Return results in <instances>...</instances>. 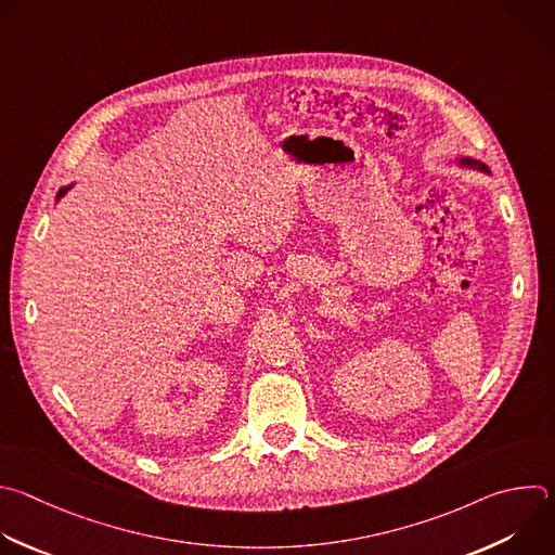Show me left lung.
Here are the masks:
<instances>
[{
    "mask_svg": "<svg viewBox=\"0 0 555 555\" xmlns=\"http://www.w3.org/2000/svg\"><path fill=\"white\" fill-rule=\"evenodd\" d=\"M455 165H457V167H468V169H475V171H481V173H490L488 165L481 163V160H477V158H473V156H457V158H455Z\"/></svg>",
    "mask_w": 555,
    "mask_h": 555,
    "instance_id": "obj_1",
    "label": "left lung"
}]
</instances>
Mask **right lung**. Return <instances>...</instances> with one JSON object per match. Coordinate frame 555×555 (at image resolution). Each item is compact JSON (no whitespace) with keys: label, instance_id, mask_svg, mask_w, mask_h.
<instances>
[{"label":"right lung","instance_id":"right-lung-1","mask_svg":"<svg viewBox=\"0 0 555 555\" xmlns=\"http://www.w3.org/2000/svg\"><path fill=\"white\" fill-rule=\"evenodd\" d=\"M74 184H76V182H72V184H65V188H61V192L56 194V203H59V201H61V198H63V196H65V194H67V192L74 188Z\"/></svg>","mask_w":555,"mask_h":555}]
</instances>
